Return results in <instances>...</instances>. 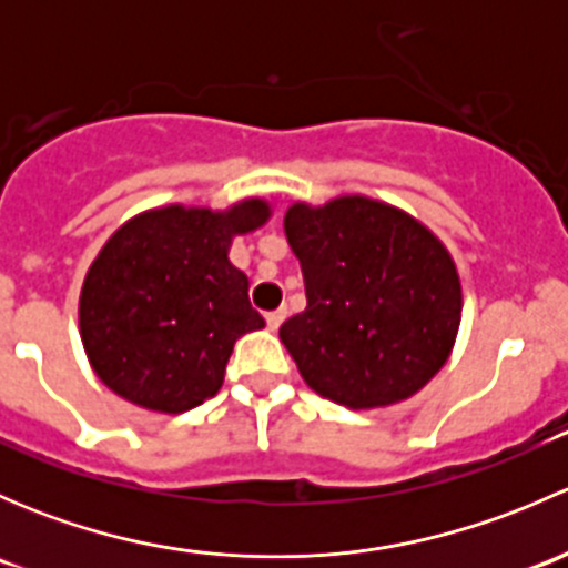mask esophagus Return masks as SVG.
<instances>
[{
	"label": "esophagus",
	"mask_w": 568,
	"mask_h": 568,
	"mask_svg": "<svg viewBox=\"0 0 568 568\" xmlns=\"http://www.w3.org/2000/svg\"><path fill=\"white\" fill-rule=\"evenodd\" d=\"M283 318H285V311H272V313H266L268 329H277V326L283 324Z\"/></svg>",
	"instance_id": "1"
}]
</instances>
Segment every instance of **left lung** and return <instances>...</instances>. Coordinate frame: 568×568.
Listing matches in <instances>:
<instances>
[{"mask_svg": "<svg viewBox=\"0 0 568 568\" xmlns=\"http://www.w3.org/2000/svg\"><path fill=\"white\" fill-rule=\"evenodd\" d=\"M285 236L300 257L307 307L280 341L311 390L348 409L415 395L448 363L462 283L445 244L395 205L363 194L294 203Z\"/></svg>", "mask_w": 568, "mask_h": 568, "instance_id": "1", "label": "left lung"}]
</instances>
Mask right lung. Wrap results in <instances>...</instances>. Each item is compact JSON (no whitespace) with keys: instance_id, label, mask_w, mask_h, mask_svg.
Instances as JSON below:
<instances>
[{"instance_id":"add662e5","label":"right lung","mask_w":568,"mask_h":568,"mask_svg":"<svg viewBox=\"0 0 568 568\" xmlns=\"http://www.w3.org/2000/svg\"><path fill=\"white\" fill-rule=\"evenodd\" d=\"M268 216L261 197L225 211L164 205L109 236L79 296L84 352L109 390L168 415L220 393L233 343L263 329L227 250Z\"/></svg>"}]
</instances>
